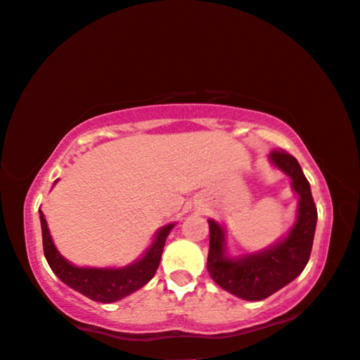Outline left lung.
<instances>
[{
    "label": "left lung",
    "mask_w": 360,
    "mask_h": 360,
    "mask_svg": "<svg viewBox=\"0 0 360 360\" xmlns=\"http://www.w3.org/2000/svg\"><path fill=\"white\" fill-rule=\"evenodd\" d=\"M269 161L290 178L292 191L298 195L297 220L285 236L261 251L230 256L226 230L219 221L209 220V274L224 290L250 302L264 300L302 274L310 259L318 219L310 182L298 161L283 150L271 151Z\"/></svg>",
    "instance_id": "8db88e82"
}]
</instances>
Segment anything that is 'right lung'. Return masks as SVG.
Masks as SVG:
<instances>
[{
  "label": "right lung",
  "instance_id": "right-lung-1",
  "mask_svg": "<svg viewBox=\"0 0 360 360\" xmlns=\"http://www.w3.org/2000/svg\"><path fill=\"white\" fill-rule=\"evenodd\" d=\"M57 182V181H55ZM40 226H42L44 255L50 269L55 272L63 283L72 287L73 290L83 293L84 297L94 302L112 303L120 298L130 295L148 283L158 269L163 248L169 231L174 224H168L156 231L155 240L143 256L124 267H78L60 255L57 246L53 245L50 235L47 220L39 209Z\"/></svg>",
  "mask_w": 360,
  "mask_h": 360
}]
</instances>
